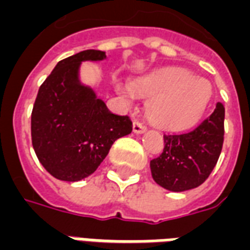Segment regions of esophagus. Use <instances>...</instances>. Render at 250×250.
I'll return each mask as SVG.
<instances>
[{
	"mask_svg": "<svg viewBox=\"0 0 250 250\" xmlns=\"http://www.w3.org/2000/svg\"><path fill=\"white\" fill-rule=\"evenodd\" d=\"M146 130V126L140 121H134L133 123V132L137 133V134H140V133H144Z\"/></svg>",
	"mask_w": 250,
	"mask_h": 250,
	"instance_id": "obj_1",
	"label": "esophagus"
}]
</instances>
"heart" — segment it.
<instances>
[{
    "label": "heart",
    "instance_id": "heart-1",
    "mask_svg": "<svg viewBox=\"0 0 250 250\" xmlns=\"http://www.w3.org/2000/svg\"><path fill=\"white\" fill-rule=\"evenodd\" d=\"M133 92L151 99L147 116L154 125L167 130H182L202 117L211 99V87L204 79L195 78L185 69H166L140 79L132 84ZM130 97L129 89H121Z\"/></svg>",
    "mask_w": 250,
    "mask_h": 250
}]
</instances>
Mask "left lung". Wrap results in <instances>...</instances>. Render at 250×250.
<instances>
[{"mask_svg": "<svg viewBox=\"0 0 250 250\" xmlns=\"http://www.w3.org/2000/svg\"><path fill=\"white\" fill-rule=\"evenodd\" d=\"M224 105L217 103L209 117L187 133L163 134L162 153L150 161L153 179L163 188L181 192L206 182L224 142Z\"/></svg>", "mask_w": 250, "mask_h": 250, "instance_id": "obj_1", "label": "left lung"}]
</instances>
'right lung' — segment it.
Masks as SVG:
<instances>
[{
  "label": "right lung",
  "mask_w": 250,
  "mask_h": 250,
  "mask_svg": "<svg viewBox=\"0 0 250 250\" xmlns=\"http://www.w3.org/2000/svg\"><path fill=\"white\" fill-rule=\"evenodd\" d=\"M104 58V51L85 50L61 61L34 103L33 147L43 167L59 181H82L93 174L114 141L133 130L129 116L112 113L95 92L79 84L80 63Z\"/></svg>",
  "instance_id": "add662e5"
}]
</instances>
